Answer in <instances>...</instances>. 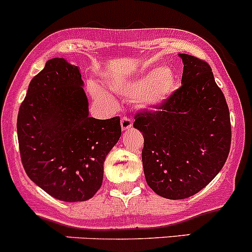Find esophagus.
I'll list each match as a JSON object with an SVG mask.
<instances>
[{"instance_id": "34e87169", "label": "esophagus", "mask_w": 252, "mask_h": 252, "mask_svg": "<svg viewBox=\"0 0 252 252\" xmlns=\"http://www.w3.org/2000/svg\"><path fill=\"white\" fill-rule=\"evenodd\" d=\"M132 120L128 118H123L121 119V128L123 131H126V129H129L132 127Z\"/></svg>"}]
</instances>
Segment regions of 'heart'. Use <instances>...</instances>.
Listing matches in <instances>:
<instances>
[{"instance_id": "b5f03b06", "label": "heart", "mask_w": 252, "mask_h": 252, "mask_svg": "<svg viewBox=\"0 0 252 252\" xmlns=\"http://www.w3.org/2000/svg\"><path fill=\"white\" fill-rule=\"evenodd\" d=\"M177 75L170 66H158L133 79L109 81L111 91L127 98H136L139 108L158 109L164 105L177 90ZM93 97L102 102H111L108 93L95 85L90 86Z\"/></svg>"}]
</instances>
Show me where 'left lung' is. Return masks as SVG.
<instances>
[{
	"label": "left lung",
	"instance_id": "8db88e82",
	"mask_svg": "<svg viewBox=\"0 0 252 252\" xmlns=\"http://www.w3.org/2000/svg\"><path fill=\"white\" fill-rule=\"evenodd\" d=\"M182 86L154 113L137 114L148 186L162 198L194 195L222 170L230 149L229 109L206 62L180 53Z\"/></svg>",
	"mask_w": 252,
	"mask_h": 252
}]
</instances>
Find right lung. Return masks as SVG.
<instances>
[{
  "instance_id": "add662e5",
  "label": "right lung",
  "mask_w": 252,
  "mask_h": 252,
  "mask_svg": "<svg viewBox=\"0 0 252 252\" xmlns=\"http://www.w3.org/2000/svg\"><path fill=\"white\" fill-rule=\"evenodd\" d=\"M24 170L58 200L86 201L103 182L105 158L121 136L120 118H90L80 68L47 61L28 88L17 121Z\"/></svg>"
}]
</instances>
